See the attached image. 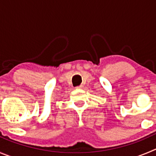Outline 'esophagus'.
Listing matches in <instances>:
<instances>
[{
    "mask_svg": "<svg viewBox=\"0 0 156 156\" xmlns=\"http://www.w3.org/2000/svg\"><path fill=\"white\" fill-rule=\"evenodd\" d=\"M83 88V85H79V86H76L75 88Z\"/></svg>",
    "mask_w": 156,
    "mask_h": 156,
    "instance_id": "34e87169",
    "label": "esophagus"
}]
</instances>
